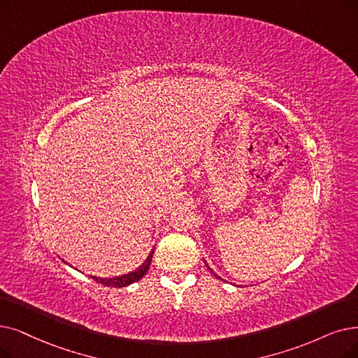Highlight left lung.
<instances>
[{
    "instance_id": "left-lung-1",
    "label": "left lung",
    "mask_w": 358,
    "mask_h": 358,
    "mask_svg": "<svg viewBox=\"0 0 358 358\" xmlns=\"http://www.w3.org/2000/svg\"><path fill=\"white\" fill-rule=\"evenodd\" d=\"M205 263H206V262H205ZM206 266H208V263H206ZM208 268H209V266H208ZM209 269H210V268H209ZM210 272H213V271H212V269H210ZM213 275H215V276H216V278H220V276H217V275H216V273H213ZM220 279H221V278H220Z\"/></svg>"
}]
</instances>
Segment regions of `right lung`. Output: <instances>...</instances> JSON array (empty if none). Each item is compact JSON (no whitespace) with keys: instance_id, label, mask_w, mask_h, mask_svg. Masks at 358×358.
Segmentation results:
<instances>
[{"instance_id":"obj_1","label":"right lung","mask_w":358,"mask_h":358,"mask_svg":"<svg viewBox=\"0 0 358 358\" xmlns=\"http://www.w3.org/2000/svg\"><path fill=\"white\" fill-rule=\"evenodd\" d=\"M152 256H153V250L150 252V255L148 256V259L142 263L141 266H138L134 271H131V272H129V273H126V275H120V276H114V278H99V276H90V278L95 279V281L99 282V284L106 285V287H114V288L127 287L133 282L141 281V279L146 275V272L149 271L150 263H152Z\"/></svg>"}]
</instances>
